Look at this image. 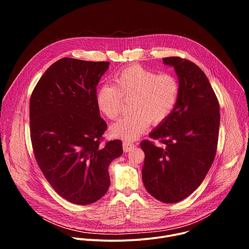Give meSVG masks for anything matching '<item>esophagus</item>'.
Returning <instances> with one entry per match:
<instances>
[{"label": "esophagus", "mask_w": 249, "mask_h": 249, "mask_svg": "<svg viewBox=\"0 0 249 249\" xmlns=\"http://www.w3.org/2000/svg\"><path fill=\"white\" fill-rule=\"evenodd\" d=\"M136 147V145H134L133 143H130V142H124L123 143V151L125 153L130 152L131 150H133Z\"/></svg>", "instance_id": "obj_1"}]
</instances>
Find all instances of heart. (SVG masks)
I'll return each instance as SVG.
<instances>
[{
    "mask_svg": "<svg viewBox=\"0 0 249 249\" xmlns=\"http://www.w3.org/2000/svg\"><path fill=\"white\" fill-rule=\"evenodd\" d=\"M113 85H102L95 93L98 109L109 119H116L123 99L131 97L132 112L111 125L109 133L125 141L138 139L150 122L160 124L174 110L179 97V84L169 74H160L132 65L113 76Z\"/></svg>",
    "mask_w": 249,
    "mask_h": 249,
    "instance_id": "obj_1",
    "label": "heart"
}]
</instances>
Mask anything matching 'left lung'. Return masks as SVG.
Masks as SVG:
<instances>
[{"mask_svg": "<svg viewBox=\"0 0 249 249\" xmlns=\"http://www.w3.org/2000/svg\"><path fill=\"white\" fill-rule=\"evenodd\" d=\"M179 84V97L172 113L150 133L164 147L145 140L142 177L147 191L159 201L171 204L192 194L214 161L220 127L217 96L203 71L194 63L167 57Z\"/></svg>", "mask_w": 249, "mask_h": 249, "instance_id": "obj_1", "label": "left lung"}]
</instances>
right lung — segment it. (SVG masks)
Wrapping results in <instances>:
<instances>
[{
    "mask_svg": "<svg viewBox=\"0 0 249 249\" xmlns=\"http://www.w3.org/2000/svg\"><path fill=\"white\" fill-rule=\"evenodd\" d=\"M109 62L62 58L34 88L30 137L36 161L53 189L77 205L99 200L110 185L108 166L122 153L120 140L100 147L106 123L95 102Z\"/></svg>",
    "mask_w": 249,
    "mask_h": 249,
    "instance_id": "right-lung-1",
    "label": "right lung"
}]
</instances>
